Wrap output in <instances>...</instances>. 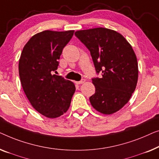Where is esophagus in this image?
<instances>
[{
  "label": "esophagus",
  "mask_w": 159,
  "mask_h": 159,
  "mask_svg": "<svg viewBox=\"0 0 159 159\" xmlns=\"http://www.w3.org/2000/svg\"><path fill=\"white\" fill-rule=\"evenodd\" d=\"M85 81H86V80L83 79L81 80H80V81H77L76 84H84V83H85Z\"/></svg>",
  "instance_id": "esophagus-1"
}]
</instances>
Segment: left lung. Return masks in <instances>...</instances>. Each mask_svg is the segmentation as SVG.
<instances>
[{"label":"left lung","instance_id":"8db88e82","mask_svg":"<svg viewBox=\"0 0 159 159\" xmlns=\"http://www.w3.org/2000/svg\"><path fill=\"white\" fill-rule=\"evenodd\" d=\"M75 34L91 52L96 70L102 78L92 79L95 93L92 107L103 115H111L129 102L138 79L137 57L121 34L99 27L79 30Z\"/></svg>","mask_w":159,"mask_h":159}]
</instances>
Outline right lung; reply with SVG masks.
Returning a JSON list of instances; mask_svg holds the SVG:
<instances>
[{
  "label": "right lung",
  "instance_id": "right-lung-1",
  "mask_svg": "<svg viewBox=\"0 0 159 159\" xmlns=\"http://www.w3.org/2000/svg\"><path fill=\"white\" fill-rule=\"evenodd\" d=\"M73 33V30L37 33L26 42L20 56L22 88L32 106L46 117L57 118L66 113L75 93L72 81L53 74L62 49Z\"/></svg>",
  "mask_w": 159,
  "mask_h": 159
}]
</instances>
